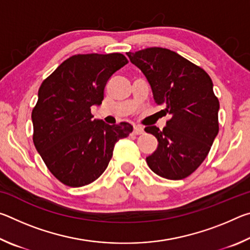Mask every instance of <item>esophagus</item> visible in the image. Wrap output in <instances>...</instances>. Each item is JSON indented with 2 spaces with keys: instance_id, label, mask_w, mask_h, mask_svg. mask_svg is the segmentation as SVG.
<instances>
[{
  "instance_id": "34e87169",
  "label": "esophagus",
  "mask_w": 250,
  "mask_h": 250,
  "mask_svg": "<svg viewBox=\"0 0 250 250\" xmlns=\"http://www.w3.org/2000/svg\"><path fill=\"white\" fill-rule=\"evenodd\" d=\"M143 128L141 125H134L133 126V133L134 134H141V133H143Z\"/></svg>"
}]
</instances>
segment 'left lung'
Masks as SVG:
<instances>
[{"label":"left lung","instance_id":"8db88e82","mask_svg":"<svg viewBox=\"0 0 250 250\" xmlns=\"http://www.w3.org/2000/svg\"><path fill=\"white\" fill-rule=\"evenodd\" d=\"M126 55L146 76L155 104L166 107L161 111L171 116L162 131L146 126L159 142L146 156L147 166L164 179H185L205 160L218 133L213 82L204 69L170 49L150 47Z\"/></svg>","mask_w":250,"mask_h":250}]
</instances>
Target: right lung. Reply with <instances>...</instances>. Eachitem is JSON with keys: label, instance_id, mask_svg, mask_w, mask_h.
Segmentation results:
<instances>
[{"label": "right lung", "instance_id": "obj_1", "mask_svg": "<svg viewBox=\"0 0 250 250\" xmlns=\"http://www.w3.org/2000/svg\"><path fill=\"white\" fill-rule=\"evenodd\" d=\"M128 59L119 53L84 54L62 62L42 83L32 111L33 141L52 172L71 188L90 184L103 174L117 141L133 126L110 125L92 119V105H100L110 77Z\"/></svg>", "mask_w": 250, "mask_h": 250}]
</instances>
